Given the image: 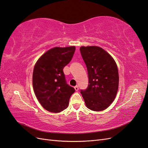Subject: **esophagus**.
Returning <instances> with one entry per match:
<instances>
[{"instance_id":"34e87169","label":"esophagus","mask_w":148,"mask_h":148,"mask_svg":"<svg viewBox=\"0 0 148 148\" xmlns=\"http://www.w3.org/2000/svg\"><path fill=\"white\" fill-rule=\"evenodd\" d=\"M74 89H75V90H76V91H77V90H79V87H78L77 86H75V87H74Z\"/></svg>"}]
</instances>
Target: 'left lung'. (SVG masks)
<instances>
[{"mask_svg": "<svg viewBox=\"0 0 148 148\" xmlns=\"http://www.w3.org/2000/svg\"><path fill=\"white\" fill-rule=\"evenodd\" d=\"M80 51L88 69L89 84L81 93L87 108L94 111L104 110L114 100L118 90L116 64L111 55L99 47L83 46Z\"/></svg>", "mask_w": 148, "mask_h": 148, "instance_id": "left-lung-1", "label": "left lung"}]
</instances>
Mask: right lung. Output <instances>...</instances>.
<instances>
[{"mask_svg": "<svg viewBox=\"0 0 148 148\" xmlns=\"http://www.w3.org/2000/svg\"><path fill=\"white\" fill-rule=\"evenodd\" d=\"M75 50L74 46L52 48L38 59L34 68V90L42 106L49 112H60L66 109L75 92L67 84L63 72Z\"/></svg>", "mask_w": 148, "mask_h": 148, "instance_id": "obj_1", "label": "right lung"}]
</instances>
